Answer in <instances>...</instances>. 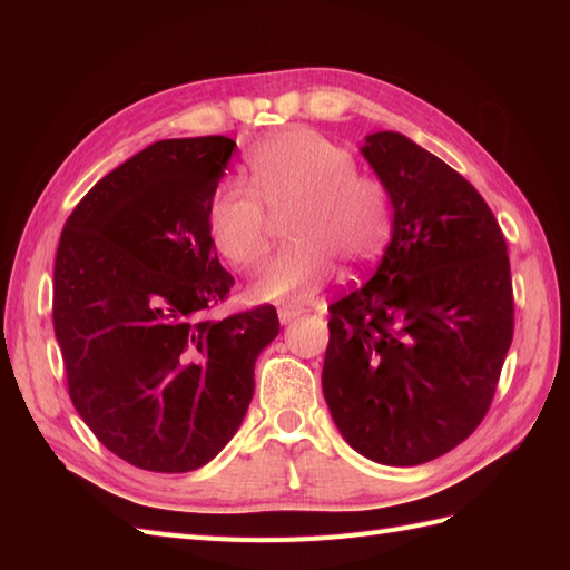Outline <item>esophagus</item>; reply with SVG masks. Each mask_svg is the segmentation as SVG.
<instances>
[{
    "mask_svg": "<svg viewBox=\"0 0 570 570\" xmlns=\"http://www.w3.org/2000/svg\"><path fill=\"white\" fill-rule=\"evenodd\" d=\"M302 314H304V312H302L299 306H295V304H283V306L278 308V318H281L283 325H289L292 321H297Z\"/></svg>",
    "mask_w": 570,
    "mask_h": 570,
    "instance_id": "1",
    "label": "esophagus"
}]
</instances>
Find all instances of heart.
<instances>
[{
    "label": "heart",
    "mask_w": 570,
    "mask_h": 570,
    "mask_svg": "<svg viewBox=\"0 0 570 570\" xmlns=\"http://www.w3.org/2000/svg\"><path fill=\"white\" fill-rule=\"evenodd\" d=\"M249 185H220L206 212L212 243L237 271H252L271 247V218H285L289 249L252 283L262 302L314 297L344 266L350 275L383 254L392 202L381 178L358 174L350 149L312 128H289L249 154Z\"/></svg>",
    "instance_id": "obj_1"
}]
</instances>
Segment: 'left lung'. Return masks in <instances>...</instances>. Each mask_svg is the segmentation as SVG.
Here are the masks:
<instances>
[{
  "instance_id": "left-lung-1",
  "label": "left lung",
  "mask_w": 570,
  "mask_h": 570,
  "mask_svg": "<svg viewBox=\"0 0 570 570\" xmlns=\"http://www.w3.org/2000/svg\"><path fill=\"white\" fill-rule=\"evenodd\" d=\"M361 154L394 226L373 278L327 308L323 396L358 454L419 465L492 404L513 340L507 239L478 189L409 137L373 132Z\"/></svg>"
}]
</instances>
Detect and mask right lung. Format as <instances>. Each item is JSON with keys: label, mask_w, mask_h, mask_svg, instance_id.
<instances>
[{"label": "right lung", "mask_w": 570, "mask_h": 570, "mask_svg": "<svg viewBox=\"0 0 570 570\" xmlns=\"http://www.w3.org/2000/svg\"><path fill=\"white\" fill-rule=\"evenodd\" d=\"M235 142H154L68 216L51 318L68 394L109 452L145 471L209 463L243 423L275 306L209 321L228 299L206 212Z\"/></svg>", "instance_id": "add662e5"}]
</instances>
